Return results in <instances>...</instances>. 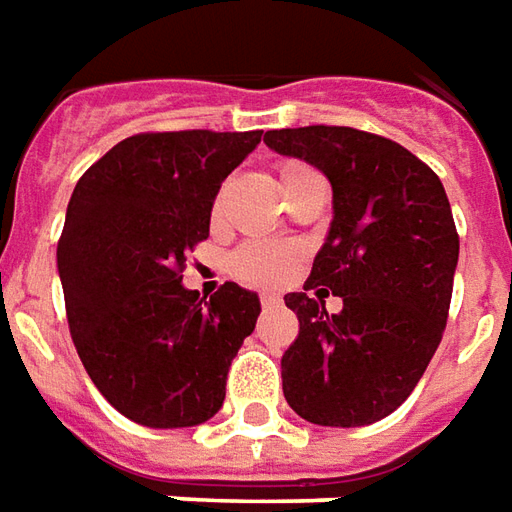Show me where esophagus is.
<instances>
[{
    "label": "esophagus",
    "instance_id": "esophagus-1",
    "mask_svg": "<svg viewBox=\"0 0 512 512\" xmlns=\"http://www.w3.org/2000/svg\"><path fill=\"white\" fill-rule=\"evenodd\" d=\"M262 303L264 306H278V303H281V295H278V292H262Z\"/></svg>",
    "mask_w": 512,
    "mask_h": 512
}]
</instances>
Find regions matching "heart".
Returning <instances> with one entry per match:
<instances>
[{
    "instance_id": "1",
    "label": "heart",
    "mask_w": 512,
    "mask_h": 512,
    "mask_svg": "<svg viewBox=\"0 0 512 512\" xmlns=\"http://www.w3.org/2000/svg\"><path fill=\"white\" fill-rule=\"evenodd\" d=\"M301 169L309 167H303V164H284L281 167V181L295 175V172H301ZM220 203L222 197H217V206L214 209H220ZM228 270L239 281H245V284H262V287L264 284H278V281H284V278L290 276L292 256L290 250L270 245V242H250V245H242L231 256Z\"/></svg>"
}]
</instances>
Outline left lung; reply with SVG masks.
Returning a JSON list of instances; mask_svg holds the SVG:
<instances>
[{
    "mask_svg": "<svg viewBox=\"0 0 512 512\" xmlns=\"http://www.w3.org/2000/svg\"><path fill=\"white\" fill-rule=\"evenodd\" d=\"M264 144L320 169L334 195L306 292L284 295L301 323L281 357L284 398L317 426L382 421L421 382L446 329L460 256L446 189L407 147L365 130H267ZM323 289L344 298L337 316Z\"/></svg>",
    "mask_w": 512,
    "mask_h": 512,
    "instance_id": "left-lung-1",
    "label": "left lung"
}]
</instances>
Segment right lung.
Listing matches in <instances>:
<instances>
[{"label": "right lung", "mask_w": 512, "mask_h": 512, "mask_svg": "<svg viewBox=\"0 0 512 512\" xmlns=\"http://www.w3.org/2000/svg\"><path fill=\"white\" fill-rule=\"evenodd\" d=\"M262 130L139 133L77 181L58 242L66 317L108 404L150 429L217 415L259 295L225 281L209 303L186 290V253L209 236L222 181Z\"/></svg>", "instance_id": "right-lung-1"}]
</instances>
